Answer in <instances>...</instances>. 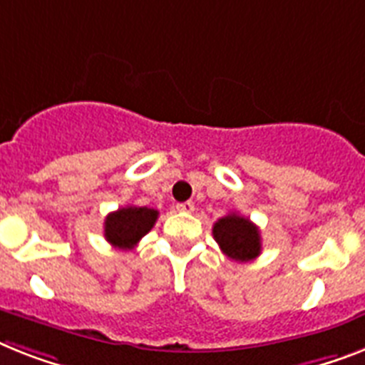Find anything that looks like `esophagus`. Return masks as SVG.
Wrapping results in <instances>:
<instances>
[{
    "label": "esophagus",
    "mask_w": 365,
    "mask_h": 365,
    "mask_svg": "<svg viewBox=\"0 0 365 365\" xmlns=\"http://www.w3.org/2000/svg\"><path fill=\"white\" fill-rule=\"evenodd\" d=\"M177 210H180V212H194L195 205L192 201H185V203L177 205Z\"/></svg>",
    "instance_id": "1"
}]
</instances>
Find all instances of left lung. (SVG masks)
<instances>
[{
	"label": "left lung",
	"mask_w": 365,
	"mask_h": 365,
	"mask_svg": "<svg viewBox=\"0 0 365 365\" xmlns=\"http://www.w3.org/2000/svg\"><path fill=\"white\" fill-rule=\"evenodd\" d=\"M212 235L220 250L235 261H252L261 254V235L248 218L231 212L212 225Z\"/></svg>",
	"instance_id": "8db88e82"
}]
</instances>
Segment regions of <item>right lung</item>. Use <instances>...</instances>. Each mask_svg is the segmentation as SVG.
<instances>
[{
	"label": "right lung",
	"instance_id": "add662e5",
	"mask_svg": "<svg viewBox=\"0 0 365 365\" xmlns=\"http://www.w3.org/2000/svg\"><path fill=\"white\" fill-rule=\"evenodd\" d=\"M158 210L149 207H123L104 220V237L113 248L132 250L156 224Z\"/></svg>",
	"mask_w": 365,
	"mask_h": 365
}]
</instances>
